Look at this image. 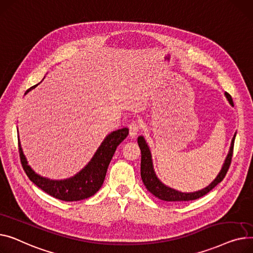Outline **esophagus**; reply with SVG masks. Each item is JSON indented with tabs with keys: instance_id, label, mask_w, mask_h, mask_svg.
I'll return each instance as SVG.
<instances>
[{
	"instance_id": "34e87169",
	"label": "esophagus",
	"mask_w": 253,
	"mask_h": 253,
	"mask_svg": "<svg viewBox=\"0 0 253 253\" xmlns=\"http://www.w3.org/2000/svg\"><path fill=\"white\" fill-rule=\"evenodd\" d=\"M128 128H129V136L131 138H135L138 135V132L140 131V129H141V125H140L139 122L135 121V122H132V123L129 124Z\"/></svg>"
}]
</instances>
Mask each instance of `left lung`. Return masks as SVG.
Listing matches in <instances>:
<instances>
[{"instance_id":"obj_1","label":"left lung","mask_w":253,"mask_h":253,"mask_svg":"<svg viewBox=\"0 0 253 253\" xmlns=\"http://www.w3.org/2000/svg\"><path fill=\"white\" fill-rule=\"evenodd\" d=\"M227 99L229 100L230 104L232 106H234L233 103V99L231 97V95L229 93H225ZM235 137L236 133L234 135V138L232 140V144H231V148L229 154L225 160L224 167H222L220 172L218 173V175L216 176V179L210 185L207 186L206 188L194 192V193H182L179 191H175L171 188H169L167 186L163 185L158 179L157 176L155 175V172L153 170V166H152V159H151V153L149 148H148L145 140L143 137H139L138 138V144L141 149V177L142 181L145 185V187L147 188V190L149 191L152 194L165 201H190V200H195L198 199L202 196H204L205 194H207L210 191H211L218 183H220L224 177L226 176L229 168L231 166L232 162V156H233V151H234V142H235Z\"/></svg>"}]
</instances>
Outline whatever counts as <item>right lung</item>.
Listing matches in <instances>:
<instances>
[{
    "label": "right lung",
    "mask_w": 253,
    "mask_h": 253,
    "mask_svg": "<svg viewBox=\"0 0 253 253\" xmlns=\"http://www.w3.org/2000/svg\"><path fill=\"white\" fill-rule=\"evenodd\" d=\"M35 86L36 85L28 88L26 93ZM127 135L128 128L126 127L112 131L103 141L92 160L88 162V165L77 175L68 180L52 181L35 173V171L27 166L21 147L18 143L20 162L28 179L43 192H46L47 194L63 201L86 199L93 196L102 187L103 182L105 180L108 166L116 148L127 137Z\"/></svg>",
    "instance_id": "right-lung-1"
}]
</instances>
